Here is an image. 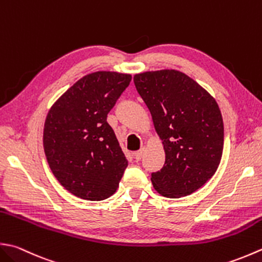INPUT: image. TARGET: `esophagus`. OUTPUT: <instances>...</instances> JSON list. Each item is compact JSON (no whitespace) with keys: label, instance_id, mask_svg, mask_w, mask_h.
<instances>
[{"label":"esophagus","instance_id":"esophagus-1","mask_svg":"<svg viewBox=\"0 0 262 262\" xmlns=\"http://www.w3.org/2000/svg\"><path fill=\"white\" fill-rule=\"evenodd\" d=\"M144 151H145V147H142L141 150H138L137 152L134 153V157H135V159H136V161H140V160H141L143 155H144Z\"/></svg>","mask_w":262,"mask_h":262}]
</instances>
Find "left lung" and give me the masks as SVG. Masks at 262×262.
Here are the masks:
<instances>
[{
    "label": "left lung",
    "mask_w": 262,
    "mask_h": 262,
    "mask_svg": "<svg viewBox=\"0 0 262 262\" xmlns=\"http://www.w3.org/2000/svg\"><path fill=\"white\" fill-rule=\"evenodd\" d=\"M134 84L166 152L165 165L151 175L153 187L166 198L189 195L214 175L222 160L224 122L217 102L173 69L137 74Z\"/></svg>",
    "instance_id": "8db88e82"
}]
</instances>
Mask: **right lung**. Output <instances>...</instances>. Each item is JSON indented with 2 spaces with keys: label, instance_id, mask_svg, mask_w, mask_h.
Listing matches in <instances>:
<instances>
[{
  "label": "right lung",
  "instance_id": "right-lung-1",
  "mask_svg": "<svg viewBox=\"0 0 262 262\" xmlns=\"http://www.w3.org/2000/svg\"><path fill=\"white\" fill-rule=\"evenodd\" d=\"M132 80L128 74L84 76L51 106L43 145L53 175L67 191L89 201L114 194L128 161L106 117Z\"/></svg>",
  "mask_w": 262,
  "mask_h": 262
}]
</instances>
